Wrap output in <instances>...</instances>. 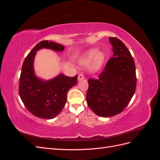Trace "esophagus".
<instances>
[{"label":"esophagus","instance_id":"esophagus-1","mask_svg":"<svg viewBox=\"0 0 160 160\" xmlns=\"http://www.w3.org/2000/svg\"><path fill=\"white\" fill-rule=\"evenodd\" d=\"M84 78H85L84 75H83V74H82V73H80V74L79 75V76H78V81L83 80Z\"/></svg>","mask_w":160,"mask_h":160}]
</instances>
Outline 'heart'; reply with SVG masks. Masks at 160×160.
<instances>
[{
  "label": "heart",
  "instance_id": "obj_1",
  "mask_svg": "<svg viewBox=\"0 0 160 160\" xmlns=\"http://www.w3.org/2000/svg\"><path fill=\"white\" fill-rule=\"evenodd\" d=\"M105 60V55L103 52H98V49H92L87 51L84 56L79 61L81 66H88L92 61L89 69L91 71H98L102 66Z\"/></svg>",
  "mask_w": 160,
  "mask_h": 160
}]
</instances>
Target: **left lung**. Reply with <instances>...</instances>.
<instances>
[{"instance_id": "obj_1", "label": "left lung", "mask_w": 160, "mask_h": 160, "mask_svg": "<svg viewBox=\"0 0 160 160\" xmlns=\"http://www.w3.org/2000/svg\"><path fill=\"white\" fill-rule=\"evenodd\" d=\"M113 54L98 79H89L87 103L101 117H112L124 110L136 88L133 58L119 38L109 37Z\"/></svg>"}]
</instances>
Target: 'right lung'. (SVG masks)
<instances>
[{
	"mask_svg": "<svg viewBox=\"0 0 160 160\" xmlns=\"http://www.w3.org/2000/svg\"><path fill=\"white\" fill-rule=\"evenodd\" d=\"M43 48L62 51L64 46L49 41L38 42L23 62L19 81V95L27 110L37 118L52 119L59 115L67 102V91L77 83V77L59 74L54 79L44 81L35 75L34 59L38 50Z\"/></svg>",
	"mask_w": 160,
	"mask_h": 160,
	"instance_id": "right-lung-1",
	"label": "right lung"
}]
</instances>
